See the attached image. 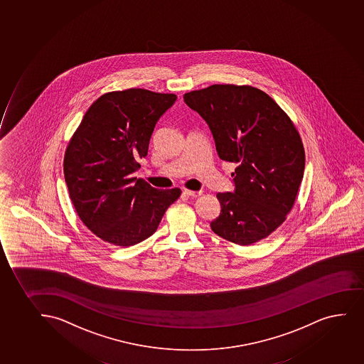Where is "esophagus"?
I'll return each instance as SVG.
<instances>
[{"label":"esophagus","instance_id":"esophagus-1","mask_svg":"<svg viewBox=\"0 0 364 364\" xmlns=\"http://www.w3.org/2000/svg\"><path fill=\"white\" fill-rule=\"evenodd\" d=\"M184 194H187L188 197L192 198H198L199 196H201L203 194V192L201 191H189V189H184L183 191Z\"/></svg>","mask_w":364,"mask_h":364}]
</instances>
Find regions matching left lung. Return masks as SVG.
Wrapping results in <instances>:
<instances>
[{
	"mask_svg": "<svg viewBox=\"0 0 364 364\" xmlns=\"http://www.w3.org/2000/svg\"><path fill=\"white\" fill-rule=\"evenodd\" d=\"M213 132L220 159L235 163L233 193H218L221 213L210 226L238 245L267 238L293 209L305 170L300 134L267 93L213 85L186 93Z\"/></svg>",
	"mask_w": 364,
	"mask_h": 364,
	"instance_id": "1",
	"label": "left lung"
}]
</instances>
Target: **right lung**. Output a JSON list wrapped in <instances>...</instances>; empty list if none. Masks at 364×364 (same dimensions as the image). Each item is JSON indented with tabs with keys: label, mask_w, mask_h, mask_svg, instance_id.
<instances>
[{
	"label": "right lung",
	"mask_w": 364,
	"mask_h": 364,
	"mask_svg": "<svg viewBox=\"0 0 364 364\" xmlns=\"http://www.w3.org/2000/svg\"><path fill=\"white\" fill-rule=\"evenodd\" d=\"M176 100L144 88L105 93L73 134L64 155L68 191L80 220L102 240L119 247L142 242L180 198V188H153L132 177L155 124Z\"/></svg>",
	"instance_id": "obj_1"
}]
</instances>
